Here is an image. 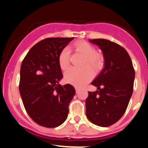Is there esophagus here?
<instances>
[{"label":"esophagus","mask_w":148,"mask_h":148,"mask_svg":"<svg viewBox=\"0 0 148 148\" xmlns=\"http://www.w3.org/2000/svg\"><path fill=\"white\" fill-rule=\"evenodd\" d=\"M75 89H76V92L77 93H79V88H77V87H75Z\"/></svg>","instance_id":"esophagus-1"}]
</instances>
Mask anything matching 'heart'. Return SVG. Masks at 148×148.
<instances>
[{
  "label": "heart",
  "instance_id": "obj_1",
  "mask_svg": "<svg viewBox=\"0 0 148 148\" xmlns=\"http://www.w3.org/2000/svg\"><path fill=\"white\" fill-rule=\"evenodd\" d=\"M74 48L76 51L84 56L83 65H89L94 69L101 67L103 62V56L95 51L92 45L86 41H78L74 44ZM70 53L67 47H64L60 51L58 58L59 67L62 70L68 68L69 65ZM92 71L89 67H83L82 69L70 68L64 74V80L67 83L76 87H83L92 78Z\"/></svg>",
  "mask_w": 148,
  "mask_h": 148
}]
</instances>
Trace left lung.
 I'll use <instances>...</instances> for the list:
<instances>
[{
    "instance_id": "1",
    "label": "left lung",
    "mask_w": 148,
    "mask_h": 148,
    "mask_svg": "<svg viewBox=\"0 0 148 148\" xmlns=\"http://www.w3.org/2000/svg\"><path fill=\"white\" fill-rule=\"evenodd\" d=\"M89 41L102 51L104 67L91 83L98 90L88 92L86 116L97 126L108 127L126 111L133 93L135 71L130 55L121 46L105 39Z\"/></svg>"
}]
</instances>
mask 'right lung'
I'll list each match as a JSON object with an SVG mask.
<instances>
[{
    "label": "right lung",
    "instance_id": "1",
    "mask_svg": "<svg viewBox=\"0 0 148 148\" xmlns=\"http://www.w3.org/2000/svg\"><path fill=\"white\" fill-rule=\"evenodd\" d=\"M74 37H50L37 42L22 61L19 92L23 106L34 122L54 128L62 125L76 91L72 85L61 86L63 77L58 58Z\"/></svg>",
    "mask_w": 148,
    "mask_h": 148
}]
</instances>
